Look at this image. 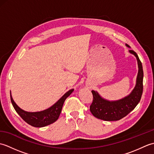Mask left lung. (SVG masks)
Listing matches in <instances>:
<instances>
[{"mask_svg": "<svg viewBox=\"0 0 154 154\" xmlns=\"http://www.w3.org/2000/svg\"><path fill=\"white\" fill-rule=\"evenodd\" d=\"M128 48H130L126 44ZM130 54L136 57L138 62V72L136 85L128 95L116 100H109L104 99L96 91H91L93 95V103L90 106L91 112L97 119L105 121H116L122 119L128 114L138 105L141 99L143 92V72L141 61L133 50H129Z\"/></svg>", "mask_w": 154, "mask_h": 154, "instance_id": "8db88e82", "label": "left lung"}]
</instances>
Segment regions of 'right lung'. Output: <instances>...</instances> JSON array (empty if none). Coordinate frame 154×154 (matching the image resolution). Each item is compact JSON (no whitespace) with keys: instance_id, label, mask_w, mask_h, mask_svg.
I'll list each match as a JSON object with an SVG mask.
<instances>
[{"instance_id":"right-lung-1","label":"right lung","mask_w":154,"mask_h":154,"mask_svg":"<svg viewBox=\"0 0 154 154\" xmlns=\"http://www.w3.org/2000/svg\"><path fill=\"white\" fill-rule=\"evenodd\" d=\"M73 89L68 91L51 106L47 109L38 111V112H28L20 109L13 100L11 93V100L12 106L14 108L16 112L26 122L34 127L42 128L50 125L58 119L65 99L73 92Z\"/></svg>"}]
</instances>
